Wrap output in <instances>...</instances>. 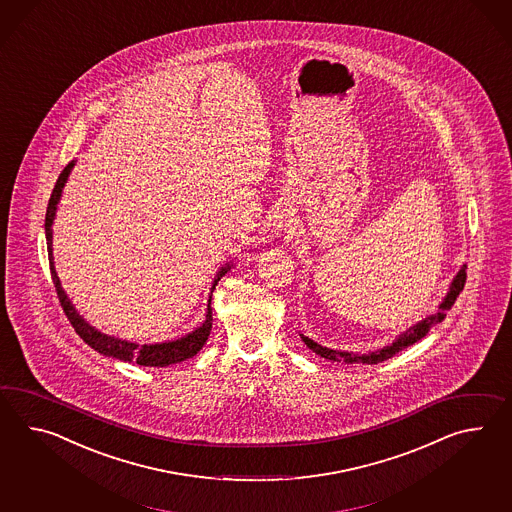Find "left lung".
Instances as JSON below:
<instances>
[{
    "label": "left lung",
    "mask_w": 512,
    "mask_h": 512,
    "mask_svg": "<svg viewBox=\"0 0 512 512\" xmlns=\"http://www.w3.org/2000/svg\"><path fill=\"white\" fill-rule=\"evenodd\" d=\"M464 283H466V266L461 268L459 274L455 275V279H453V283H451V287H449L448 296L440 303L437 314H431V316H427L425 320H422L420 324H416L414 327H411V329H407L403 335H399L396 342H392L387 348L377 349V351L366 353V355H357V353H348V351L324 348V346L316 344L314 340H311L309 337H303V335H301V338H303V342H305V344L309 346V349H312L316 355H320V357H324V359H329V361L348 362V364H377V362L387 361V359L399 353L401 349L409 348L414 342L422 340V338L429 333V329H431L433 325L444 320V316H446L444 312L449 311V309L453 307V303L459 298V294H461L462 288H464Z\"/></svg>",
    "instance_id": "1"
}]
</instances>
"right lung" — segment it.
Segmentation results:
<instances>
[{
    "mask_svg": "<svg viewBox=\"0 0 512 512\" xmlns=\"http://www.w3.org/2000/svg\"><path fill=\"white\" fill-rule=\"evenodd\" d=\"M72 168H74V163H70L64 168L61 175H59V179H57V183H55V188H53V194H51L50 203H48V211H46V242H48L51 279H53V285H55V290H57V298L61 301V307H63L66 318L70 320V324L74 325L75 333L83 338L90 348L96 349L98 353H103V355L113 357V359H120V361L137 362L140 366H168V364L187 361L190 357H194L205 346L209 333H211V300H209V309H207L205 322L196 331L188 333L187 337L179 338V340H174V342H164V344H151V346L144 344V346H138V344H133V342H127V340H118V338L101 335L98 329L88 325L79 316V312L75 311L74 305L70 303L68 296L64 294L61 281H59V275H57L55 266H53V251H51V233L53 231H51V224H53V218H55V209H57V203H59V198H61L64 183H66ZM229 268L231 266L227 264L225 268L220 270V274L214 279L212 288L216 287L218 279Z\"/></svg>",
    "mask_w": 512,
    "mask_h": 512,
    "instance_id": "add662e5",
    "label": "right lung"
}]
</instances>
